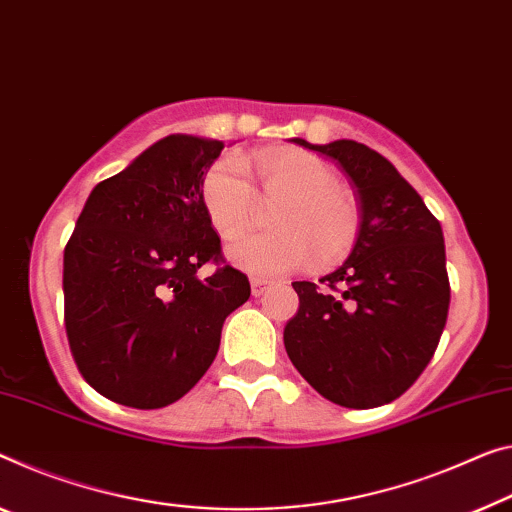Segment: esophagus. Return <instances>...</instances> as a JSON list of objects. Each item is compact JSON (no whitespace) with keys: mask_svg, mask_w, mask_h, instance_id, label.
<instances>
[{"mask_svg":"<svg viewBox=\"0 0 512 512\" xmlns=\"http://www.w3.org/2000/svg\"><path fill=\"white\" fill-rule=\"evenodd\" d=\"M270 286H272V281L261 279V277H251V293H254L256 297L263 295Z\"/></svg>","mask_w":512,"mask_h":512,"instance_id":"1","label":"esophagus"}]
</instances>
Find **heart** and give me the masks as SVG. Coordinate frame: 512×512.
<instances>
[{"label":"heart","instance_id":"obj_1","mask_svg":"<svg viewBox=\"0 0 512 512\" xmlns=\"http://www.w3.org/2000/svg\"><path fill=\"white\" fill-rule=\"evenodd\" d=\"M258 183L265 201H277L270 212L274 231L247 233L235 238L226 254L258 277H281L300 267H334L357 247L361 210L352 192L338 185L332 164L320 157L277 148L256 153L242 162ZM233 157H219L201 178L199 196L208 222L224 238L249 226L256 210V194L245 171Z\"/></svg>","mask_w":512,"mask_h":512}]
</instances>
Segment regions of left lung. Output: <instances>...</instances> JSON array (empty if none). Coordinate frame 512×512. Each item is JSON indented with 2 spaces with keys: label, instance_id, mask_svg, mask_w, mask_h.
I'll return each instance as SVG.
<instances>
[{
  "label": "left lung",
  "instance_id": "8db88e82",
  "mask_svg": "<svg viewBox=\"0 0 512 512\" xmlns=\"http://www.w3.org/2000/svg\"><path fill=\"white\" fill-rule=\"evenodd\" d=\"M357 190L361 235L336 272L295 281L283 345L322 398L352 410L391 403L419 380L444 332L451 283L437 217L396 167L350 139L316 146Z\"/></svg>",
  "mask_w": 512,
  "mask_h": 512
}]
</instances>
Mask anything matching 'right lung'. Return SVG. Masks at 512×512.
<instances>
[{
	"label": "right lung",
	"mask_w": 512,
	"mask_h": 512,
	"mask_svg": "<svg viewBox=\"0 0 512 512\" xmlns=\"http://www.w3.org/2000/svg\"><path fill=\"white\" fill-rule=\"evenodd\" d=\"M224 144L171 135L102 180L64 249V322L86 382L114 403L157 410L183 398L251 295L201 206ZM215 264L210 278L195 274Z\"/></svg>",
	"instance_id": "1"
}]
</instances>
